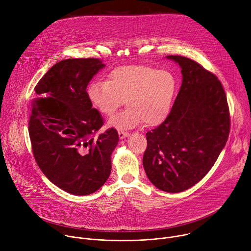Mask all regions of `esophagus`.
Wrapping results in <instances>:
<instances>
[{"mask_svg": "<svg viewBox=\"0 0 251 251\" xmlns=\"http://www.w3.org/2000/svg\"><path fill=\"white\" fill-rule=\"evenodd\" d=\"M118 135H119V138H120V139H124V138H126V137L129 136V133L124 132V131H118Z\"/></svg>", "mask_w": 251, "mask_h": 251, "instance_id": "obj_1", "label": "esophagus"}]
</instances>
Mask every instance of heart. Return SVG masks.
Segmentation results:
<instances>
[{
    "label": "heart",
    "mask_w": 251,
    "mask_h": 251,
    "mask_svg": "<svg viewBox=\"0 0 251 251\" xmlns=\"http://www.w3.org/2000/svg\"><path fill=\"white\" fill-rule=\"evenodd\" d=\"M177 88L176 76L168 70L148 65L121 66L108 75L106 82L87 88L91 105L102 115L110 116L124 103L127 108L112 116L108 126L132 129L142 123L154 127L169 116Z\"/></svg>",
    "instance_id": "obj_1"
}]
</instances>
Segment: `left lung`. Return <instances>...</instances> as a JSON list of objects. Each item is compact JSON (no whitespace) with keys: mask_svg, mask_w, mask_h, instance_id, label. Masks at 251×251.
I'll use <instances>...</instances> for the list:
<instances>
[{"mask_svg":"<svg viewBox=\"0 0 251 251\" xmlns=\"http://www.w3.org/2000/svg\"><path fill=\"white\" fill-rule=\"evenodd\" d=\"M166 57L180 65L182 85L167 119L146 134L143 166L156 188L181 193L201 180L225 148L229 110L216 75L188 57Z\"/></svg>","mask_w":251,"mask_h":251,"instance_id":"obj_1","label":"left lung"}]
</instances>
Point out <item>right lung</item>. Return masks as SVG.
Listing matches in <instances>:
<instances>
[{
	"label": "right lung",
	"instance_id": "obj_1",
	"mask_svg": "<svg viewBox=\"0 0 251 251\" xmlns=\"http://www.w3.org/2000/svg\"><path fill=\"white\" fill-rule=\"evenodd\" d=\"M105 67L97 58H68L50 68L34 87L28 133L40 169L59 189L75 196L99 190L111 173L119 136L114 128L95 137L101 114L86 88Z\"/></svg>",
	"mask_w": 251,
	"mask_h": 251
}]
</instances>
